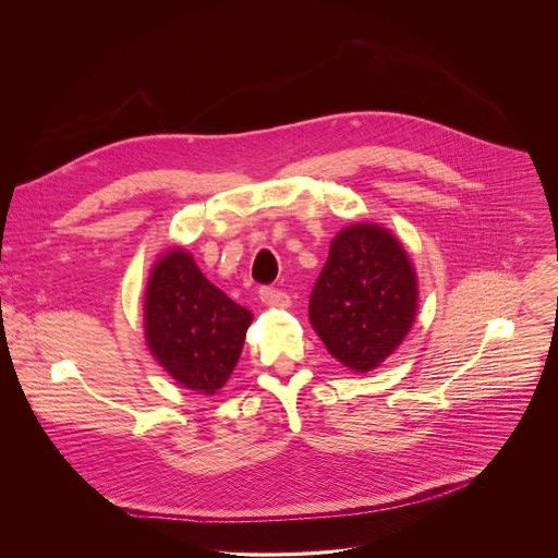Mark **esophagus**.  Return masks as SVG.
<instances>
[{"label":"esophagus","mask_w":558,"mask_h":558,"mask_svg":"<svg viewBox=\"0 0 558 558\" xmlns=\"http://www.w3.org/2000/svg\"><path fill=\"white\" fill-rule=\"evenodd\" d=\"M259 299H262V303L275 305V307H288L290 305V296L286 292L272 288V286H262L259 288Z\"/></svg>","instance_id":"obj_1"}]
</instances>
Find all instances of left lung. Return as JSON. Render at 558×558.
Returning a JSON list of instances; mask_svg holds the SVG:
<instances>
[{
  "instance_id": "1",
  "label": "left lung",
  "mask_w": 558,
  "mask_h": 558,
  "mask_svg": "<svg viewBox=\"0 0 558 558\" xmlns=\"http://www.w3.org/2000/svg\"><path fill=\"white\" fill-rule=\"evenodd\" d=\"M414 316L416 277L398 240L372 223L341 230L310 296V319L326 350L354 372H372Z\"/></svg>"
}]
</instances>
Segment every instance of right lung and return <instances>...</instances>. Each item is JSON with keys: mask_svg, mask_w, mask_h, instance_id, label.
Here are the masks:
<instances>
[{"mask_svg": "<svg viewBox=\"0 0 558 558\" xmlns=\"http://www.w3.org/2000/svg\"><path fill=\"white\" fill-rule=\"evenodd\" d=\"M251 312L215 288L182 248L157 262L146 290V339L182 387L215 393L239 363Z\"/></svg>", "mask_w": 558, "mask_h": 558, "instance_id": "obj_1", "label": "right lung"}]
</instances>
